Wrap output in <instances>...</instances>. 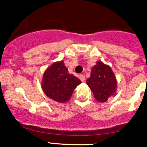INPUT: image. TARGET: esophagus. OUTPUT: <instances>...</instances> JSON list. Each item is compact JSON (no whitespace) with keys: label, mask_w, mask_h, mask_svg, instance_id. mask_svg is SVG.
I'll list each match as a JSON object with an SVG mask.
<instances>
[{"label":"esophagus","mask_w":147,"mask_h":147,"mask_svg":"<svg viewBox=\"0 0 147 147\" xmlns=\"http://www.w3.org/2000/svg\"><path fill=\"white\" fill-rule=\"evenodd\" d=\"M79 78H80V80L82 81V82H84V80H85V77H84L83 75H79Z\"/></svg>","instance_id":"34e87169"}]
</instances>
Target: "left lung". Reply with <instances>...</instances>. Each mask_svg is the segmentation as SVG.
Listing matches in <instances>:
<instances>
[{
  "mask_svg": "<svg viewBox=\"0 0 147 147\" xmlns=\"http://www.w3.org/2000/svg\"><path fill=\"white\" fill-rule=\"evenodd\" d=\"M91 89L95 100L99 102H105L116 93V77L109 65L101 61H97L92 68L90 77L86 81Z\"/></svg>",
  "mask_w": 147,
  "mask_h": 147,
  "instance_id": "1",
  "label": "left lung"
}]
</instances>
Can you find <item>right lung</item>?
<instances>
[{"mask_svg": "<svg viewBox=\"0 0 147 147\" xmlns=\"http://www.w3.org/2000/svg\"><path fill=\"white\" fill-rule=\"evenodd\" d=\"M82 82L68 72L64 61L55 62L45 69L41 83L42 89L49 98L65 103L70 100L77 86Z\"/></svg>", "mask_w": 147, "mask_h": 147, "instance_id": "add662e5", "label": "right lung"}]
</instances>
